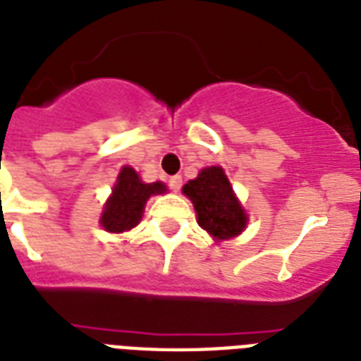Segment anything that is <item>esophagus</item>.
Returning <instances> with one entry per match:
<instances>
[{
  "instance_id": "obj_1",
  "label": "esophagus",
  "mask_w": 361,
  "mask_h": 361,
  "mask_svg": "<svg viewBox=\"0 0 361 361\" xmlns=\"http://www.w3.org/2000/svg\"><path fill=\"white\" fill-rule=\"evenodd\" d=\"M169 187H171L174 192H178V190L181 189V176H171V178H169Z\"/></svg>"
}]
</instances>
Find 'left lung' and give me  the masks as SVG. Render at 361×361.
<instances>
[{
  "label": "left lung",
  "instance_id": "1",
  "mask_svg": "<svg viewBox=\"0 0 361 361\" xmlns=\"http://www.w3.org/2000/svg\"><path fill=\"white\" fill-rule=\"evenodd\" d=\"M183 192L195 206L198 224L215 239L235 237L247 226V215L221 166L204 169L183 187Z\"/></svg>",
  "mask_w": 361,
  "mask_h": 361
}]
</instances>
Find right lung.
<instances>
[{
    "label": "right lung",
    "instance_id": "obj_1",
    "mask_svg": "<svg viewBox=\"0 0 361 361\" xmlns=\"http://www.w3.org/2000/svg\"><path fill=\"white\" fill-rule=\"evenodd\" d=\"M165 190L166 187L159 181L142 183L139 174L133 169L124 166L118 174L113 196L105 204L102 226L107 231H113V233L131 230L139 224L146 200L152 195H159Z\"/></svg>",
    "mask_w": 361,
    "mask_h": 361
}]
</instances>
